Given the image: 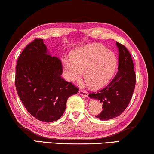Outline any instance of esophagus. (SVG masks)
<instances>
[{"label": "esophagus", "instance_id": "34e87169", "mask_svg": "<svg viewBox=\"0 0 154 154\" xmlns=\"http://www.w3.org/2000/svg\"><path fill=\"white\" fill-rule=\"evenodd\" d=\"M79 95H82V96H84V97H88V93H87V92L84 91L83 90H79Z\"/></svg>", "mask_w": 154, "mask_h": 154}]
</instances>
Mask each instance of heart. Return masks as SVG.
<instances>
[{"label": "heart", "instance_id": "obj_1", "mask_svg": "<svg viewBox=\"0 0 154 154\" xmlns=\"http://www.w3.org/2000/svg\"><path fill=\"white\" fill-rule=\"evenodd\" d=\"M62 59L65 77L73 82L81 79L84 70L86 84L94 88L106 84L116 70L117 58L113 52L101 44H91L73 51Z\"/></svg>", "mask_w": 154, "mask_h": 154}]
</instances>
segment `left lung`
<instances>
[{
  "label": "left lung",
  "instance_id": "8db88e82",
  "mask_svg": "<svg viewBox=\"0 0 154 154\" xmlns=\"http://www.w3.org/2000/svg\"><path fill=\"white\" fill-rule=\"evenodd\" d=\"M116 45L119 63L116 76L104 88L88 95L102 104V111L96 116L101 120H111L122 113L131 100L136 86V75L131 56L125 45L118 42Z\"/></svg>",
  "mask_w": 154,
  "mask_h": 154
}]
</instances>
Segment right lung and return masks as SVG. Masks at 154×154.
<instances>
[{
  "label": "right lung",
  "mask_w": 154,
  "mask_h": 154,
  "mask_svg": "<svg viewBox=\"0 0 154 154\" xmlns=\"http://www.w3.org/2000/svg\"><path fill=\"white\" fill-rule=\"evenodd\" d=\"M62 72L61 60L50 54L41 38L29 43L18 57L16 88L27 111L37 120H59L68 97L77 93V87L61 77Z\"/></svg>",
  "instance_id": "1"
}]
</instances>
